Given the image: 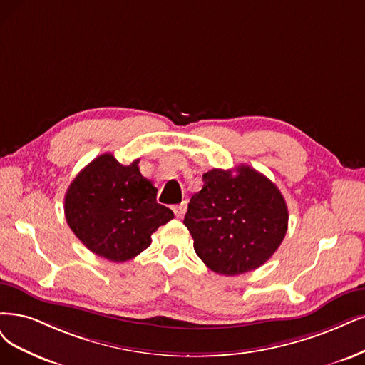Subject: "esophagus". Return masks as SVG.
Returning <instances> with one entry per match:
<instances>
[{
	"mask_svg": "<svg viewBox=\"0 0 365 365\" xmlns=\"http://www.w3.org/2000/svg\"><path fill=\"white\" fill-rule=\"evenodd\" d=\"M186 209H187L186 201H182L180 205H178V206H174V207H173V212H174L175 217H178V218H182L183 215L186 213Z\"/></svg>",
	"mask_w": 365,
	"mask_h": 365,
	"instance_id": "34e87169",
	"label": "esophagus"
}]
</instances>
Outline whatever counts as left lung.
<instances>
[{"label": "left lung", "instance_id": "1", "mask_svg": "<svg viewBox=\"0 0 365 365\" xmlns=\"http://www.w3.org/2000/svg\"><path fill=\"white\" fill-rule=\"evenodd\" d=\"M191 197L183 224L213 272L245 274L264 264L287 232L289 210L277 185L250 165L213 168Z\"/></svg>", "mask_w": 365, "mask_h": 365}]
</instances>
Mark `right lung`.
<instances>
[{
  "label": "right lung",
  "instance_id": "1",
  "mask_svg": "<svg viewBox=\"0 0 365 365\" xmlns=\"http://www.w3.org/2000/svg\"><path fill=\"white\" fill-rule=\"evenodd\" d=\"M103 153L78 173L64 197L71 230L94 254L126 262L152 244V235L174 218L156 203L158 190L138 168Z\"/></svg>",
  "mask_w": 365,
  "mask_h": 365
}]
</instances>
